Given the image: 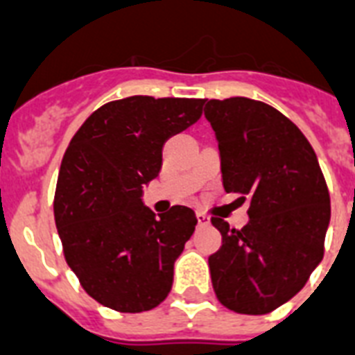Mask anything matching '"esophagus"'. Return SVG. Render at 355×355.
Segmentation results:
<instances>
[{"label": "esophagus", "instance_id": "34e87169", "mask_svg": "<svg viewBox=\"0 0 355 355\" xmlns=\"http://www.w3.org/2000/svg\"><path fill=\"white\" fill-rule=\"evenodd\" d=\"M196 218H198L199 227H205V225L210 223V218L205 212H198V214H196Z\"/></svg>", "mask_w": 355, "mask_h": 355}]
</instances>
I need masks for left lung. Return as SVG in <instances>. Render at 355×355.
Here are the masks:
<instances>
[{"label": "left lung", "instance_id": "left-lung-1", "mask_svg": "<svg viewBox=\"0 0 355 355\" xmlns=\"http://www.w3.org/2000/svg\"><path fill=\"white\" fill-rule=\"evenodd\" d=\"M227 192L250 199L236 230L210 221L223 245L209 257L219 303L237 314H268L294 297L324 254L330 194L303 132L270 105L248 98L207 99Z\"/></svg>", "mask_w": 355, "mask_h": 355}]
</instances>
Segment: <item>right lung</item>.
<instances>
[{
	"mask_svg": "<svg viewBox=\"0 0 355 355\" xmlns=\"http://www.w3.org/2000/svg\"><path fill=\"white\" fill-rule=\"evenodd\" d=\"M207 99L130 96L99 107L61 161L54 218L63 254L85 292L108 309H156L198 225L175 205L156 218L141 201L159 174L163 145L198 121Z\"/></svg>",
	"mask_w": 355,
	"mask_h": 355,
	"instance_id": "right-lung-1",
	"label": "right lung"
}]
</instances>
